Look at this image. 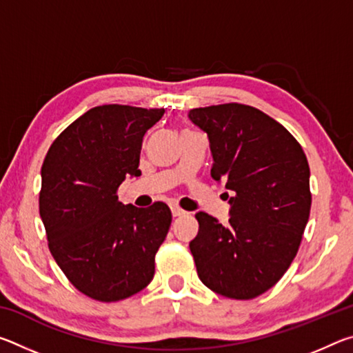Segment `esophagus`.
Returning a JSON list of instances; mask_svg holds the SVG:
<instances>
[{
    "label": "esophagus",
    "instance_id": "esophagus-1",
    "mask_svg": "<svg viewBox=\"0 0 353 353\" xmlns=\"http://www.w3.org/2000/svg\"><path fill=\"white\" fill-rule=\"evenodd\" d=\"M171 213H172V216L177 218V216H182V214H185L187 212L182 210L181 207H176V205H174V207H171Z\"/></svg>",
    "mask_w": 353,
    "mask_h": 353
}]
</instances>
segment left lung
<instances>
[{"instance_id":"obj_1","label":"left lung","mask_w":353,"mask_h":353,"mask_svg":"<svg viewBox=\"0 0 353 353\" xmlns=\"http://www.w3.org/2000/svg\"><path fill=\"white\" fill-rule=\"evenodd\" d=\"M188 118L210 141L212 177L234 191L229 224L196 213L190 250L198 276L221 296L254 299L282 279L301 246L312 207L305 152L255 107H199Z\"/></svg>"}]
</instances>
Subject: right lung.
<instances>
[{"mask_svg": "<svg viewBox=\"0 0 353 353\" xmlns=\"http://www.w3.org/2000/svg\"><path fill=\"white\" fill-rule=\"evenodd\" d=\"M163 109L93 107L57 137L41 166L40 216L59 268L83 294L117 302L146 288L171 225L165 202L139 208L118 201L139 177L143 137Z\"/></svg>", "mask_w": 353, "mask_h": 353, "instance_id": "add662e5", "label": "right lung"}]
</instances>
